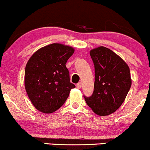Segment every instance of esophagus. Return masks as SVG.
Returning a JSON list of instances; mask_svg holds the SVG:
<instances>
[{"label": "esophagus", "instance_id": "34e87169", "mask_svg": "<svg viewBox=\"0 0 150 150\" xmlns=\"http://www.w3.org/2000/svg\"><path fill=\"white\" fill-rule=\"evenodd\" d=\"M76 87H77V88L80 89L81 87H82V83H81V82H78V83L76 85Z\"/></svg>", "mask_w": 150, "mask_h": 150}]
</instances>
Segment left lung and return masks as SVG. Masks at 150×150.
Wrapping results in <instances>:
<instances>
[{"instance_id":"left-lung-1","label":"left lung","mask_w":150,"mask_h":150,"mask_svg":"<svg viewBox=\"0 0 150 150\" xmlns=\"http://www.w3.org/2000/svg\"><path fill=\"white\" fill-rule=\"evenodd\" d=\"M94 65V87L92 95L84 96L87 105L99 116H108L124 101L131 87L130 68L113 51L104 46L90 51Z\"/></svg>"}]
</instances>
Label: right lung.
Masks as SVG:
<instances>
[{
	"label": "right lung",
	"mask_w": 150,
	"mask_h": 150,
	"mask_svg": "<svg viewBox=\"0 0 150 150\" xmlns=\"http://www.w3.org/2000/svg\"><path fill=\"white\" fill-rule=\"evenodd\" d=\"M74 51L71 46L55 43L37 50L29 59L25 72V89L38 111L44 113L56 111L75 87L70 82L65 66Z\"/></svg>",
	"instance_id": "add662e5"
}]
</instances>
